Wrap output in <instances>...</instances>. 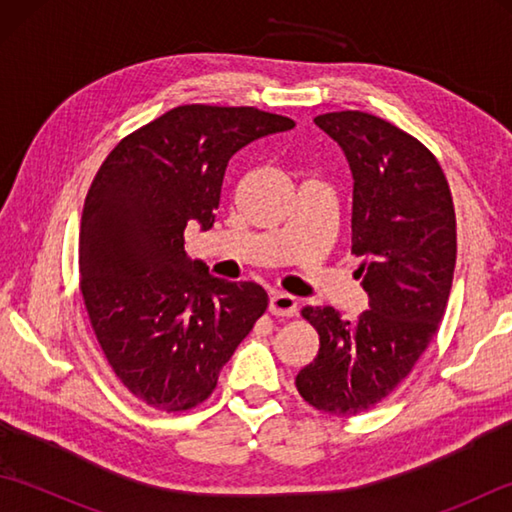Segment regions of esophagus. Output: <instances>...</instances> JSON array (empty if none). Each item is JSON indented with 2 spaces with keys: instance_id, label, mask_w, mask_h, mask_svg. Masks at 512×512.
<instances>
[{
  "instance_id": "obj_1",
  "label": "esophagus",
  "mask_w": 512,
  "mask_h": 512,
  "mask_svg": "<svg viewBox=\"0 0 512 512\" xmlns=\"http://www.w3.org/2000/svg\"><path fill=\"white\" fill-rule=\"evenodd\" d=\"M297 308V297L286 295V292H275V295L270 297V312H273L275 317H295Z\"/></svg>"
}]
</instances>
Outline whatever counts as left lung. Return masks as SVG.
<instances>
[{
	"label": "left lung",
	"mask_w": 512,
	"mask_h": 512,
	"mask_svg": "<svg viewBox=\"0 0 512 512\" xmlns=\"http://www.w3.org/2000/svg\"><path fill=\"white\" fill-rule=\"evenodd\" d=\"M314 123L352 171V253L363 259L356 275L369 310L350 323L330 306L303 308L319 354L295 383L314 409L356 416L409 376L438 332L458 253L455 211L436 156L396 125L352 110Z\"/></svg>",
	"instance_id": "8db88e82"
}]
</instances>
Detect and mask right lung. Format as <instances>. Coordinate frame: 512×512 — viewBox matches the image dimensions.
<instances>
[{"label":"right lung","mask_w":512,"mask_h":512,"mask_svg":"<svg viewBox=\"0 0 512 512\" xmlns=\"http://www.w3.org/2000/svg\"><path fill=\"white\" fill-rule=\"evenodd\" d=\"M292 127L255 107L180 105L125 136L96 173L81 215L83 301L107 363L149 407L187 411L209 398L266 312L262 286L191 262L184 228L213 226L239 149Z\"/></svg>","instance_id":"add662e5"}]
</instances>
